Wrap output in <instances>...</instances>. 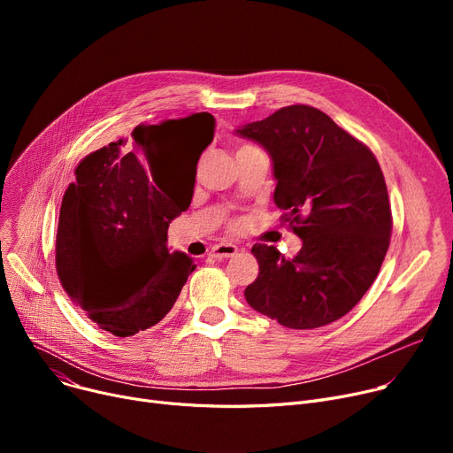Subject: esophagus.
<instances>
[{
    "mask_svg": "<svg viewBox=\"0 0 453 453\" xmlns=\"http://www.w3.org/2000/svg\"><path fill=\"white\" fill-rule=\"evenodd\" d=\"M236 251H239V248H236L234 244H229V242H220V244H214V246L211 248V255L217 257V258L233 257Z\"/></svg>",
    "mask_w": 453,
    "mask_h": 453,
    "instance_id": "esophagus-1",
    "label": "esophagus"
}]
</instances>
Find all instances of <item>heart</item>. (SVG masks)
I'll list each match as a JSON object with an SVG mask.
<instances>
[{
    "label": "heart",
    "instance_id": "b5f03b06",
    "mask_svg": "<svg viewBox=\"0 0 453 453\" xmlns=\"http://www.w3.org/2000/svg\"><path fill=\"white\" fill-rule=\"evenodd\" d=\"M244 147H250V145H244ZM244 147H241V149H244ZM241 149H239V150H241Z\"/></svg>",
    "mask_w": 453,
    "mask_h": 453
}]
</instances>
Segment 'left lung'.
Segmentation results:
<instances>
[{
  "label": "left lung",
  "instance_id": "1",
  "mask_svg": "<svg viewBox=\"0 0 453 453\" xmlns=\"http://www.w3.org/2000/svg\"><path fill=\"white\" fill-rule=\"evenodd\" d=\"M236 134L272 156L273 200L303 241L292 258L255 244L258 275L244 290L257 312L288 328H318L350 312L389 248L391 203L362 141L318 108L294 104Z\"/></svg>",
  "mask_w": 453,
  "mask_h": 453
}]
</instances>
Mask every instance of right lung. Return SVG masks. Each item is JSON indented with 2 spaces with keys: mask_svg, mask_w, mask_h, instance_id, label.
Listing matches in <instances>:
<instances>
[{
  "mask_svg": "<svg viewBox=\"0 0 453 453\" xmlns=\"http://www.w3.org/2000/svg\"><path fill=\"white\" fill-rule=\"evenodd\" d=\"M212 135L207 111L139 125L75 169L60 207L57 273L71 301L113 336L159 323L196 268L166 246L169 224L193 198L178 193L171 152L195 141L198 163Z\"/></svg>",
  "mask_w": 453,
  "mask_h": 453,
  "instance_id": "right-lung-1",
  "label": "right lung"
}]
</instances>
